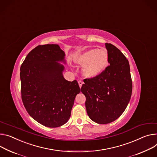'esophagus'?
<instances>
[{"instance_id": "1", "label": "esophagus", "mask_w": 157, "mask_h": 157, "mask_svg": "<svg viewBox=\"0 0 157 157\" xmlns=\"http://www.w3.org/2000/svg\"><path fill=\"white\" fill-rule=\"evenodd\" d=\"M78 84H79V88H81L82 87V85L83 84V82L81 81H78Z\"/></svg>"}]
</instances>
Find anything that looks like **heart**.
<instances>
[{
  "instance_id": "b5f03b06",
  "label": "heart",
  "mask_w": 157,
  "mask_h": 157,
  "mask_svg": "<svg viewBox=\"0 0 157 157\" xmlns=\"http://www.w3.org/2000/svg\"><path fill=\"white\" fill-rule=\"evenodd\" d=\"M75 62L82 66L81 74L84 78L94 79L106 70L108 64V54L103 49H91L78 54Z\"/></svg>"
}]
</instances>
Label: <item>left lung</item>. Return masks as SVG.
Masks as SVG:
<instances>
[{"label":"left lung","instance_id":"1","mask_svg":"<svg viewBox=\"0 0 157 157\" xmlns=\"http://www.w3.org/2000/svg\"><path fill=\"white\" fill-rule=\"evenodd\" d=\"M109 65L94 79H85L81 88L86 96L90 118L98 124H108L118 119L130 102L132 81L129 62L115 46L106 43Z\"/></svg>","mask_w":157,"mask_h":157}]
</instances>
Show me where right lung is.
Listing matches in <instances>:
<instances>
[{"label":"right lung","instance_id":"add662e5","mask_svg":"<svg viewBox=\"0 0 157 157\" xmlns=\"http://www.w3.org/2000/svg\"><path fill=\"white\" fill-rule=\"evenodd\" d=\"M65 52L58 44L40 45L26 56L21 66L22 100L29 115L49 128L64 124L71 117L76 96L81 91L76 80L63 76Z\"/></svg>","mask_w":157,"mask_h":157}]
</instances>
